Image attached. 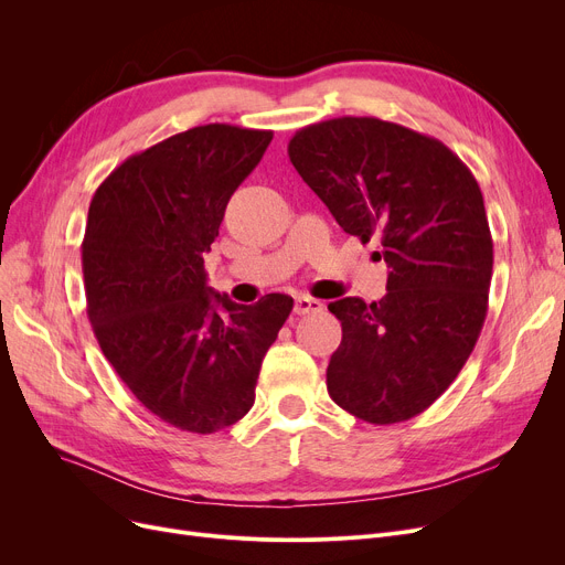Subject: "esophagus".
I'll return each instance as SVG.
<instances>
[{"instance_id":"esophagus-1","label":"esophagus","mask_w":565,"mask_h":565,"mask_svg":"<svg viewBox=\"0 0 565 565\" xmlns=\"http://www.w3.org/2000/svg\"><path fill=\"white\" fill-rule=\"evenodd\" d=\"M292 311L298 313V316L316 313V311H322V302H320V300L309 298V295H298V298H295V307H292Z\"/></svg>"}]
</instances>
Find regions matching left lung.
Segmentation results:
<instances>
[{"label":"left lung","mask_w":565,"mask_h":565,"mask_svg":"<svg viewBox=\"0 0 565 565\" xmlns=\"http://www.w3.org/2000/svg\"><path fill=\"white\" fill-rule=\"evenodd\" d=\"M288 158L345 233L377 237L390 267L380 302L328 307L343 330L328 392L375 426L417 417L458 377L488 313L492 235L477 178L441 141L373 116L307 126Z\"/></svg>","instance_id":"1"}]
</instances>
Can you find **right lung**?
Listing matches in <instances>:
<instances>
[{
    "instance_id": "right-lung-1",
    "label": "right lung",
    "mask_w": 565,
    "mask_h": 565,
    "mask_svg": "<svg viewBox=\"0 0 565 565\" xmlns=\"http://www.w3.org/2000/svg\"><path fill=\"white\" fill-rule=\"evenodd\" d=\"M270 141V130L226 124L178 132L116 167L88 205V320L118 377L173 428L207 435L241 422L292 311L281 292L235 305L203 270L231 194Z\"/></svg>"
}]
</instances>
